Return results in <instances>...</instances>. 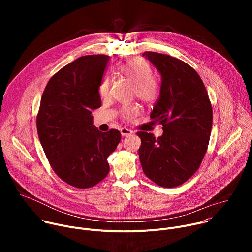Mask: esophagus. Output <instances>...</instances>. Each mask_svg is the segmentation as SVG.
Wrapping results in <instances>:
<instances>
[{"instance_id": "esophagus-1", "label": "esophagus", "mask_w": 252, "mask_h": 252, "mask_svg": "<svg viewBox=\"0 0 252 252\" xmlns=\"http://www.w3.org/2000/svg\"><path fill=\"white\" fill-rule=\"evenodd\" d=\"M131 133H133V131L130 130V129H128V128H126V127L121 128V134H122V136H127V135H129V134H131Z\"/></svg>"}]
</instances>
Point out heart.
I'll use <instances>...</instances> for the list:
<instances>
[{
    "label": "heart",
    "mask_w": 252,
    "mask_h": 252,
    "mask_svg": "<svg viewBox=\"0 0 252 252\" xmlns=\"http://www.w3.org/2000/svg\"><path fill=\"white\" fill-rule=\"evenodd\" d=\"M121 73L131 81L134 86V94L143 101H152L156 98L158 87L153 79V70L150 64L142 59H133L120 67ZM111 83L107 78H104L98 88L100 96L106 97L110 94ZM138 113L136 105L125 106L122 110V116L126 120H131Z\"/></svg>",
    "instance_id": "1"
}]
</instances>
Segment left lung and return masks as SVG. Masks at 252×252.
I'll use <instances>...</instances> for the list:
<instances>
[{
    "mask_svg": "<svg viewBox=\"0 0 252 252\" xmlns=\"http://www.w3.org/2000/svg\"><path fill=\"white\" fill-rule=\"evenodd\" d=\"M161 77L159 97L151 118L162 125V135L138 131L139 160L146 175L163 188L186 183L198 169L206 153L212 109L196 71L168 55L145 52Z\"/></svg>",
    "mask_w": 252,
    "mask_h": 252,
    "instance_id": "1",
    "label": "left lung"
}]
</instances>
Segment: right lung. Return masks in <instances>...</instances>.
Wrapping results in <instances>:
<instances>
[{
  "label": "right lung",
  "instance_id": "add662e5",
  "mask_svg": "<svg viewBox=\"0 0 252 252\" xmlns=\"http://www.w3.org/2000/svg\"><path fill=\"white\" fill-rule=\"evenodd\" d=\"M110 57H81L49 81L40 104L37 128L54 171L63 182L89 189L107 175V158L121 141V132L99 131L92 112L101 104L98 88Z\"/></svg>",
  "mask_w": 252,
  "mask_h": 252
}]
</instances>
